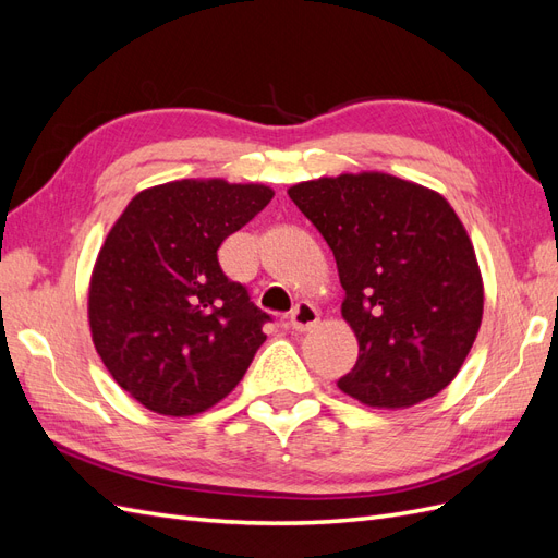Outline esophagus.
I'll use <instances>...</instances> for the list:
<instances>
[{"instance_id": "esophagus-1", "label": "esophagus", "mask_w": 558, "mask_h": 558, "mask_svg": "<svg viewBox=\"0 0 558 558\" xmlns=\"http://www.w3.org/2000/svg\"><path fill=\"white\" fill-rule=\"evenodd\" d=\"M289 324L295 332H307L318 324V312L310 302H298L289 316Z\"/></svg>"}]
</instances>
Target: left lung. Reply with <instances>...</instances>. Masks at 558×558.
Segmentation results:
<instances>
[{
	"instance_id": "8db88e82",
	"label": "left lung",
	"mask_w": 558,
	"mask_h": 558,
	"mask_svg": "<svg viewBox=\"0 0 558 558\" xmlns=\"http://www.w3.org/2000/svg\"><path fill=\"white\" fill-rule=\"evenodd\" d=\"M289 195L332 248L342 318L359 340L340 391L377 410L440 393L484 314L475 246L449 202L384 172L302 181Z\"/></svg>"
}]
</instances>
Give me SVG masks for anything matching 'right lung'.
I'll use <instances>...</instances> for the list:
<instances>
[{
    "instance_id": "add662e5",
    "label": "right lung",
    "mask_w": 558,
    "mask_h": 558,
    "mask_svg": "<svg viewBox=\"0 0 558 558\" xmlns=\"http://www.w3.org/2000/svg\"><path fill=\"white\" fill-rule=\"evenodd\" d=\"M272 195L263 183L170 181L134 195L109 230L90 275V335L146 410L195 416L242 381L269 316L223 275L218 246Z\"/></svg>"
}]
</instances>
